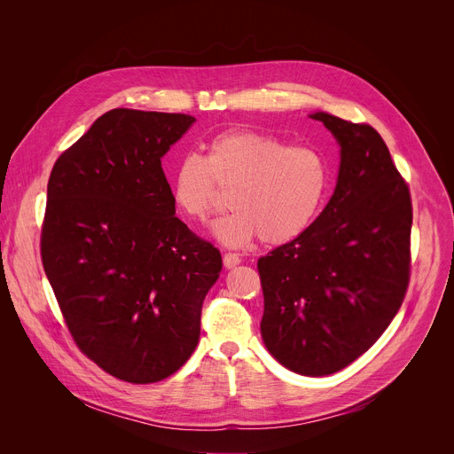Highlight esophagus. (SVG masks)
Segmentation results:
<instances>
[{"mask_svg": "<svg viewBox=\"0 0 454 454\" xmlns=\"http://www.w3.org/2000/svg\"><path fill=\"white\" fill-rule=\"evenodd\" d=\"M223 262H224V268L231 270V268H235L237 264H240V256H239L237 253H224Z\"/></svg>", "mask_w": 454, "mask_h": 454, "instance_id": "1", "label": "esophagus"}]
</instances>
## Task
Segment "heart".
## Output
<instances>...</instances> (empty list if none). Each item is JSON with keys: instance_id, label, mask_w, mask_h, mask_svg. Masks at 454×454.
Returning a JSON list of instances; mask_svg holds the SVG:
<instances>
[{"instance_id": "1", "label": "heart", "mask_w": 454, "mask_h": 454, "mask_svg": "<svg viewBox=\"0 0 454 454\" xmlns=\"http://www.w3.org/2000/svg\"><path fill=\"white\" fill-rule=\"evenodd\" d=\"M329 163L310 145L258 131L231 129L210 138L205 158L183 156L170 174L177 210L205 221L231 190V212L214 223V235L230 247H244L256 237L286 244L303 235L327 200Z\"/></svg>"}]
</instances>
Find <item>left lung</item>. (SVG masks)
Masks as SVG:
<instances>
[{
  "mask_svg": "<svg viewBox=\"0 0 454 454\" xmlns=\"http://www.w3.org/2000/svg\"><path fill=\"white\" fill-rule=\"evenodd\" d=\"M341 147L331 201L298 239L258 258L262 340L300 375L340 372L401 309L411 268V196L375 129L317 111Z\"/></svg>",
  "mask_w": 454,
  "mask_h": 454,
  "instance_id": "obj_1",
  "label": "left lung"
}]
</instances>
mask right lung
I'll return each mask as SVG.
<instances>
[{
    "label": "right lung",
    "mask_w": 454,
    "mask_h": 454,
    "mask_svg": "<svg viewBox=\"0 0 454 454\" xmlns=\"http://www.w3.org/2000/svg\"><path fill=\"white\" fill-rule=\"evenodd\" d=\"M196 118L111 109L48 179L41 258L77 347L116 379L149 384L196 350L219 249L176 217L161 158Z\"/></svg>",
    "instance_id": "right-lung-1"
}]
</instances>
